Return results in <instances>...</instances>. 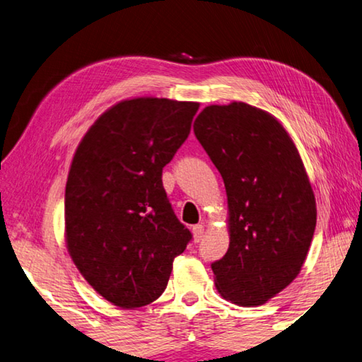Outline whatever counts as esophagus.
<instances>
[{
  "label": "esophagus",
  "instance_id": "esophagus-1",
  "mask_svg": "<svg viewBox=\"0 0 362 362\" xmlns=\"http://www.w3.org/2000/svg\"><path fill=\"white\" fill-rule=\"evenodd\" d=\"M192 231H193L194 243H199L201 240H203V236H204V225H194L193 228H192Z\"/></svg>",
  "mask_w": 362,
  "mask_h": 362
}]
</instances>
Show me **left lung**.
<instances>
[{"label":"left lung","mask_w":362,"mask_h":362,"mask_svg":"<svg viewBox=\"0 0 362 362\" xmlns=\"http://www.w3.org/2000/svg\"><path fill=\"white\" fill-rule=\"evenodd\" d=\"M193 131L222 175L230 246L212 263L225 300L259 306L302 269L316 226V199L289 132L244 102L209 105Z\"/></svg>","instance_id":"left-lung-1"}]
</instances>
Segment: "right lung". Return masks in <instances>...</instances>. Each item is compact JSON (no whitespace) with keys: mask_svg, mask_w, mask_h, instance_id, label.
<instances>
[{"mask_svg":"<svg viewBox=\"0 0 362 362\" xmlns=\"http://www.w3.org/2000/svg\"><path fill=\"white\" fill-rule=\"evenodd\" d=\"M198 108L158 97L121 100L95 119L73 156L66 249L89 286L119 308L155 302L192 240L161 177Z\"/></svg>","mask_w":362,"mask_h":362,"instance_id":"obj_1","label":"right lung"}]
</instances>
